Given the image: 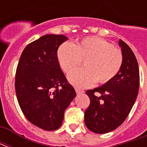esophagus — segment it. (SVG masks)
<instances>
[{"label":"esophagus","mask_w":147,"mask_h":147,"mask_svg":"<svg viewBox=\"0 0 147 147\" xmlns=\"http://www.w3.org/2000/svg\"><path fill=\"white\" fill-rule=\"evenodd\" d=\"M76 91L77 94H82V93L84 92V90H83L79 89V88H76Z\"/></svg>","instance_id":"esophagus-1"}]
</instances>
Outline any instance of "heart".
Returning <instances> with one entry per match:
<instances>
[{"label":"heart","mask_w":147,"mask_h":147,"mask_svg":"<svg viewBox=\"0 0 147 147\" xmlns=\"http://www.w3.org/2000/svg\"><path fill=\"white\" fill-rule=\"evenodd\" d=\"M57 56L66 73L83 61L84 67L73 71L67 76L71 84L80 88L92 86L95 82H110L119 73L123 61L120 49L99 37H86L74 44L64 42L59 46Z\"/></svg>","instance_id":"b5f03b06"}]
</instances>
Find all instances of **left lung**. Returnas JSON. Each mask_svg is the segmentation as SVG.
Listing matches in <instances>:
<instances>
[{
	"label": "left lung",
	"mask_w": 147,
	"mask_h": 147,
	"mask_svg": "<svg viewBox=\"0 0 147 147\" xmlns=\"http://www.w3.org/2000/svg\"><path fill=\"white\" fill-rule=\"evenodd\" d=\"M123 56L119 73L100 87L86 90L90 103L84 113L86 127L105 134L121 125L135 104L139 87V70L136 56L126 43L119 41ZM99 92V97L94 94Z\"/></svg>",
	"instance_id": "1"
}]
</instances>
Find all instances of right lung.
<instances>
[{
  "label": "right lung",
  "instance_id": "1",
  "mask_svg": "<svg viewBox=\"0 0 147 147\" xmlns=\"http://www.w3.org/2000/svg\"><path fill=\"white\" fill-rule=\"evenodd\" d=\"M67 40L61 34H45L26 46L16 73L19 105L30 123L46 131L58 129L65 109L76 95L61 71L57 49Z\"/></svg>",
  "mask_w": 147,
  "mask_h": 147
}]
</instances>
